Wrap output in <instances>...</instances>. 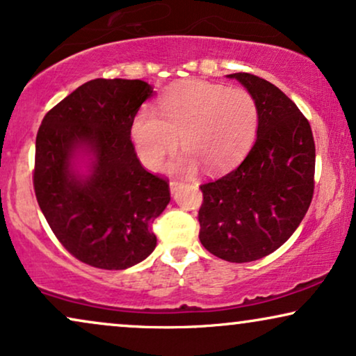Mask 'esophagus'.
<instances>
[{
    "instance_id": "1",
    "label": "esophagus",
    "mask_w": 356,
    "mask_h": 356,
    "mask_svg": "<svg viewBox=\"0 0 356 356\" xmlns=\"http://www.w3.org/2000/svg\"><path fill=\"white\" fill-rule=\"evenodd\" d=\"M181 186V183H178V181H170V191H172V195L175 191H177V189Z\"/></svg>"
}]
</instances>
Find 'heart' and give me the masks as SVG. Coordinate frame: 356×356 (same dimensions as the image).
<instances>
[{
  "mask_svg": "<svg viewBox=\"0 0 356 356\" xmlns=\"http://www.w3.org/2000/svg\"><path fill=\"white\" fill-rule=\"evenodd\" d=\"M258 131V106L242 88L186 80L165 91L159 116L142 108L132 121L137 155L149 170H159L178 147L184 152L168 163L175 175L191 177L201 165L209 173L227 172L250 150Z\"/></svg>",
  "mask_w": 356,
  "mask_h": 356,
  "instance_id": "heart-1",
  "label": "heart"
}]
</instances>
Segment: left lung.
<instances>
[{"label": "left lung", "instance_id": "obj_1", "mask_svg": "<svg viewBox=\"0 0 356 356\" xmlns=\"http://www.w3.org/2000/svg\"><path fill=\"white\" fill-rule=\"evenodd\" d=\"M257 101L255 144L225 177L201 186L200 240L225 261L245 263L283 245L306 216L314 193L316 145L298 106L273 83L232 73Z\"/></svg>", "mask_w": 356, "mask_h": 356}]
</instances>
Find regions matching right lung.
Instances as JSON below:
<instances>
[{"label":"right lung","mask_w":356,"mask_h":356,"mask_svg":"<svg viewBox=\"0 0 356 356\" xmlns=\"http://www.w3.org/2000/svg\"><path fill=\"white\" fill-rule=\"evenodd\" d=\"M154 95L147 81L96 78L50 109L37 132V202L86 265L126 270L156 247L152 222L168 206V183L142 167L131 140L134 118Z\"/></svg>","instance_id":"1"}]
</instances>
